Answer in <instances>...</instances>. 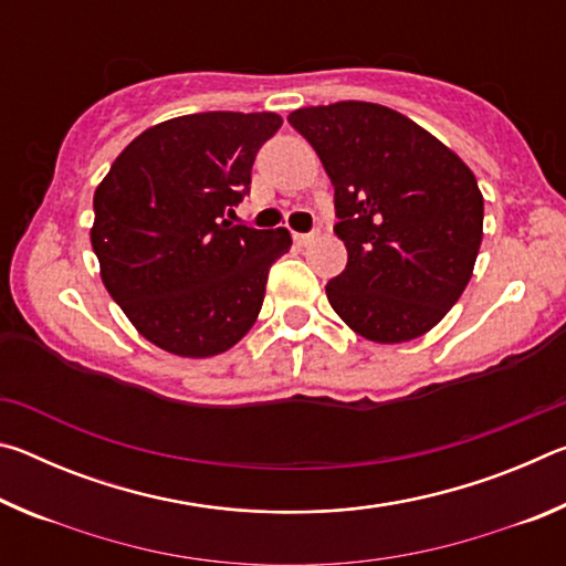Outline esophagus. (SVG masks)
Masks as SVG:
<instances>
[{"label": "esophagus", "instance_id": "obj_1", "mask_svg": "<svg viewBox=\"0 0 566 566\" xmlns=\"http://www.w3.org/2000/svg\"><path fill=\"white\" fill-rule=\"evenodd\" d=\"M317 237H319V232H306V234H300V232H296V234H294V242L304 247V244H312L314 239H317Z\"/></svg>", "mask_w": 566, "mask_h": 566}]
</instances>
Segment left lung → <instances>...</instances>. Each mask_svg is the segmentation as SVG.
I'll return each mask as SVG.
<instances>
[{"label": "left lung", "mask_w": 566, "mask_h": 566, "mask_svg": "<svg viewBox=\"0 0 566 566\" xmlns=\"http://www.w3.org/2000/svg\"><path fill=\"white\" fill-rule=\"evenodd\" d=\"M334 185L347 266L327 300L377 344L427 334L472 280L484 197L462 159L405 114L337 102L290 114Z\"/></svg>", "instance_id": "obj_1"}]
</instances>
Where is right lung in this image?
Instances as JSON below:
<instances>
[{
  "mask_svg": "<svg viewBox=\"0 0 566 566\" xmlns=\"http://www.w3.org/2000/svg\"><path fill=\"white\" fill-rule=\"evenodd\" d=\"M274 112H202L132 139L94 191L102 282L142 337L177 357H214L260 317L286 229L232 224Z\"/></svg>",
  "mask_w": 566,
  "mask_h": 566,
  "instance_id": "1",
  "label": "right lung"
}]
</instances>
